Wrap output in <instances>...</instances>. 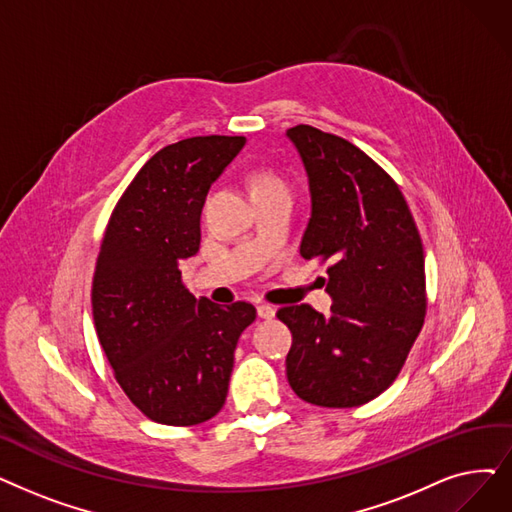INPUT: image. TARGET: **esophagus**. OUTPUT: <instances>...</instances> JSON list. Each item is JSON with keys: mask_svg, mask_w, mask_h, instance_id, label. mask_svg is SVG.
<instances>
[{"mask_svg": "<svg viewBox=\"0 0 512 512\" xmlns=\"http://www.w3.org/2000/svg\"><path fill=\"white\" fill-rule=\"evenodd\" d=\"M257 316H259L261 320H272V318L276 316V309H274L272 305H268V303H261V305L257 307Z\"/></svg>", "mask_w": 512, "mask_h": 512, "instance_id": "esophagus-1", "label": "esophagus"}]
</instances>
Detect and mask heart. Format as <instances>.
<instances>
[{"label": "heart", "mask_w": 512, "mask_h": 512, "mask_svg": "<svg viewBox=\"0 0 512 512\" xmlns=\"http://www.w3.org/2000/svg\"><path fill=\"white\" fill-rule=\"evenodd\" d=\"M251 192H270V190H288L286 182L278 173H274L272 169H259L251 175L249 180Z\"/></svg>", "instance_id": "obj_1"}]
</instances>
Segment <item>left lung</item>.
<instances>
[{
    "instance_id": "obj_1",
    "label": "left lung",
    "mask_w": 512,
    "mask_h": 512,
    "mask_svg": "<svg viewBox=\"0 0 512 512\" xmlns=\"http://www.w3.org/2000/svg\"><path fill=\"white\" fill-rule=\"evenodd\" d=\"M311 194L301 257L328 263L330 316L311 305L278 309L293 332L286 376L307 404L355 408L379 397L404 368L425 324V251L393 177L351 142L297 125Z\"/></svg>"
}]
</instances>
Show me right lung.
<instances>
[{
  "instance_id": "obj_1",
  "label": "right lung",
  "mask_w": 512,
  "mask_h": 512,
  "mask_svg": "<svg viewBox=\"0 0 512 512\" xmlns=\"http://www.w3.org/2000/svg\"><path fill=\"white\" fill-rule=\"evenodd\" d=\"M247 138L196 136L161 148L108 219L92 282L98 341L115 379L144 416L171 427L226 404L234 349L257 311L196 299L180 261L201 247L207 192Z\"/></svg>"
}]
</instances>
